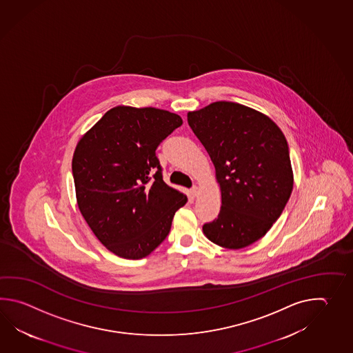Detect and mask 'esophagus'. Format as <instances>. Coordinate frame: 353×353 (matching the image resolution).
Segmentation results:
<instances>
[{
	"label": "esophagus",
	"instance_id": "1",
	"mask_svg": "<svg viewBox=\"0 0 353 353\" xmlns=\"http://www.w3.org/2000/svg\"><path fill=\"white\" fill-rule=\"evenodd\" d=\"M190 193L194 195V196H196V195H198V193H199V188L196 187V185H193V187H192V189H190Z\"/></svg>",
	"mask_w": 353,
	"mask_h": 353
}]
</instances>
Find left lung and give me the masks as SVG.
I'll return each instance as SVG.
<instances>
[{"label": "left lung", "instance_id": "8db88e82", "mask_svg": "<svg viewBox=\"0 0 353 353\" xmlns=\"http://www.w3.org/2000/svg\"><path fill=\"white\" fill-rule=\"evenodd\" d=\"M188 123L210 154L222 195L218 217L203 232L221 248H248L270 230L292 194L285 136L263 113L225 101L188 112Z\"/></svg>", "mask_w": 353, "mask_h": 353}]
</instances>
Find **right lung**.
<instances>
[{"instance_id": "add662e5", "label": "right lung", "mask_w": 353, "mask_h": 353, "mask_svg": "<svg viewBox=\"0 0 353 353\" xmlns=\"http://www.w3.org/2000/svg\"><path fill=\"white\" fill-rule=\"evenodd\" d=\"M183 123L154 107L117 105L77 143L72 160L83 218L114 255L139 260L170 232L187 195L169 187L155 151Z\"/></svg>"}]
</instances>
